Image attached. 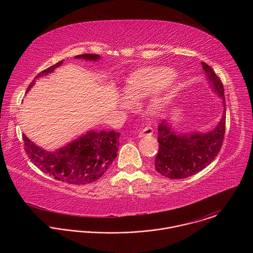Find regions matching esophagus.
<instances>
[{
	"mask_svg": "<svg viewBox=\"0 0 253 253\" xmlns=\"http://www.w3.org/2000/svg\"><path fill=\"white\" fill-rule=\"evenodd\" d=\"M153 134V129L151 127H146L144 128L139 134L138 137H145V136H150Z\"/></svg>",
	"mask_w": 253,
	"mask_h": 253,
	"instance_id": "obj_1",
	"label": "esophagus"
}]
</instances>
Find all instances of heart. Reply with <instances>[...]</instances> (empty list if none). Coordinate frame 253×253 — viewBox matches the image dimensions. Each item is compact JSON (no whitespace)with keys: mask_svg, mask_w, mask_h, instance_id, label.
<instances>
[{"mask_svg":"<svg viewBox=\"0 0 253 253\" xmlns=\"http://www.w3.org/2000/svg\"><path fill=\"white\" fill-rule=\"evenodd\" d=\"M175 77L174 72L163 67H145L138 69L127 77L124 85L125 95L120 96L118 105L123 108L132 106V101L142 100L159 90L152 99L151 107L159 110L165 104L164 89Z\"/></svg>","mask_w":253,"mask_h":253,"instance_id":"1","label":"heart"}]
</instances>
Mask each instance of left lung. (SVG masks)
Segmentation results:
<instances>
[{
    "mask_svg": "<svg viewBox=\"0 0 253 253\" xmlns=\"http://www.w3.org/2000/svg\"><path fill=\"white\" fill-rule=\"evenodd\" d=\"M201 64L213 90L222 99V117L217 126L206 133H180L167 120L159 123L155 169L170 179L186 178L204 169L217 156L223 143L226 122L223 84L210 66L204 62Z\"/></svg>",
    "mask_w": 253,
    "mask_h": 253,
    "instance_id": "left-lung-1",
    "label": "left lung"
}]
</instances>
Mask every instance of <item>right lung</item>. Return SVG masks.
<instances>
[{"label": "right lung", "instance_id": "obj_1", "mask_svg": "<svg viewBox=\"0 0 253 253\" xmlns=\"http://www.w3.org/2000/svg\"><path fill=\"white\" fill-rule=\"evenodd\" d=\"M76 59L97 61L96 54H82ZM63 61L43 70L30 83L27 92L34 86L36 79L52 73ZM120 133L90 130L75 141L56 151H46L23 134L24 149L29 159L42 172L62 182L83 185L99 179L117 157Z\"/></svg>", "mask_w": 253, "mask_h": 253}]
</instances>
